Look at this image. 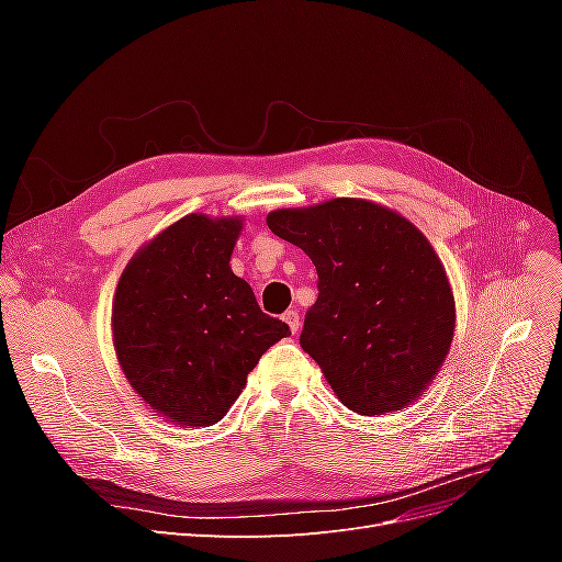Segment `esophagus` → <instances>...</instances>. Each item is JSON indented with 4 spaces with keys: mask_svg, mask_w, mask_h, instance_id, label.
Listing matches in <instances>:
<instances>
[{
    "mask_svg": "<svg viewBox=\"0 0 562 562\" xmlns=\"http://www.w3.org/2000/svg\"><path fill=\"white\" fill-rule=\"evenodd\" d=\"M283 321L288 323V328H291L293 335L300 330V314H297L295 310H288V312L283 314Z\"/></svg>",
    "mask_w": 562,
    "mask_h": 562,
    "instance_id": "34e87169",
    "label": "esophagus"
}]
</instances>
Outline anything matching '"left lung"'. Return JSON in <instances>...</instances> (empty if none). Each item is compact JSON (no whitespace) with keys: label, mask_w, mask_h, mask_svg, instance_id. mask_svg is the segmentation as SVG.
Returning <instances> with one entry per match:
<instances>
[{"label":"left lung","mask_w":562,"mask_h":562,"mask_svg":"<svg viewBox=\"0 0 562 562\" xmlns=\"http://www.w3.org/2000/svg\"><path fill=\"white\" fill-rule=\"evenodd\" d=\"M283 241L310 255L318 297L300 347L349 411H401L443 366L454 333L446 269L424 234L361 199L267 215Z\"/></svg>","instance_id":"8db88e82"}]
</instances>
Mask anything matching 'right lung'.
I'll return each instance as SVG.
<instances>
[{
  "instance_id": "right-lung-1",
  "label": "right lung",
  "mask_w": 562,
  "mask_h": 562,
  "mask_svg": "<svg viewBox=\"0 0 562 562\" xmlns=\"http://www.w3.org/2000/svg\"><path fill=\"white\" fill-rule=\"evenodd\" d=\"M241 220L187 215L128 262L112 307L116 359L138 396L184 427H211L260 356L291 335L229 267Z\"/></svg>"
}]
</instances>
